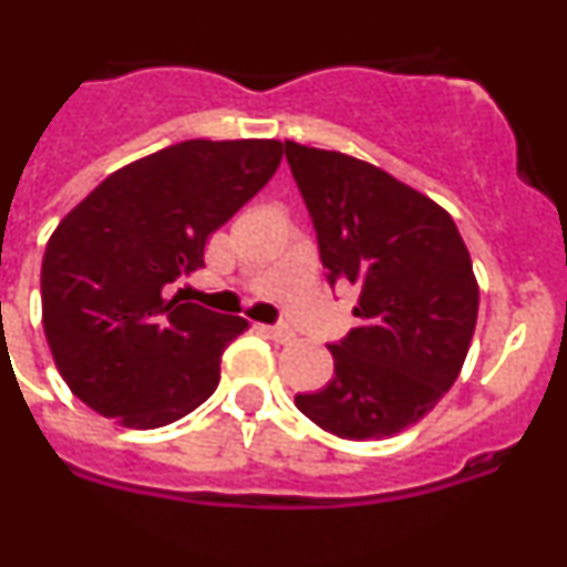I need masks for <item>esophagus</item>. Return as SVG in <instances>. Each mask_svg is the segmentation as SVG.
Masks as SVG:
<instances>
[{
  "mask_svg": "<svg viewBox=\"0 0 567 567\" xmlns=\"http://www.w3.org/2000/svg\"><path fill=\"white\" fill-rule=\"evenodd\" d=\"M262 329H266V332L271 334V338L277 340V343H290V340L296 338L293 329H288V327H262Z\"/></svg>",
  "mask_w": 567,
  "mask_h": 567,
  "instance_id": "34e87169",
  "label": "esophagus"
}]
</instances>
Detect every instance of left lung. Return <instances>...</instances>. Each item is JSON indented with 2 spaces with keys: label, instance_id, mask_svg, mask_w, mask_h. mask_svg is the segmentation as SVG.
Listing matches in <instances>:
<instances>
[{
  "label": "left lung",
  "instance_id": "left-lung-1",
  "mask_svg": "<svg viewBox=\"0 0 567 567\" xmlns=\"http://www.w3.org/2000/svg\"><path fill=\"white\" fill-rule=\"evenodd\" d=\"M329 282L360 290V327L329 346L334 377L296 406L343 441H382L421 421L463 371L480 282L437 202L343 152L285 141Z\"/></svg>",
  "mask_w": 567,
  "mask_h": 567
}]
</instances>
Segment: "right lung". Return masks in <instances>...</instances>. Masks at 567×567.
Segmentation results:
<instances>
[{
	"instance_id": "obj_1",
	"label": "right lung",
	"mask_w": 567,
	"mask_h": 567,
	"mask_svg": "<svg viewBox=\"0 0 567 567\" xmlns=\"http://www.w3.org/2000/svg\"><path fill=\"white\" fill-rule=\"evenodd\" d=\"M279 141H183L99 183L52 233L41 268L54 365L93 412L157 430L194 412L249 321L172 293L205 244L279 168Z\"/></svg>"
}]
</instances>
